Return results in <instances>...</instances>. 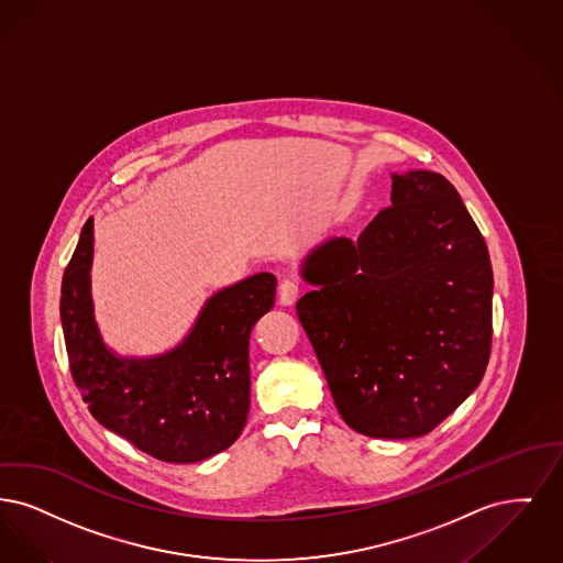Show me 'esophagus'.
Instances as JSON below:
<instances>
[{"label": "esophagus", "mask_w": 563, "mask_h": 563, "mask_svg": "<svg viewBox=\"0 0 563 563\" xmlns=\"http://www.w3.org/2000/svg\"><path fill=\"white\" fill-rule=\"evenodd\" d=\"M279 305L284 307H292L294 302L298 300L300 296V284L296 279H284L279 284Z\"/></svg>", "instance_id": "1"}]
</instances>
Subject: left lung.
<instances>
[{"mask_svg":"<svg viewBox=\"0 0 563 563\" xmlns=\"http://www.w3.org/2000/svg\"><path fill=\"white\" fill-rule=\"evenodd\" d=\"M391 206L357 242L302 261L296 313L344 422L367 438L433 431L484 378L492 344L488 245L438 172L391 174Z\"/></svg>","mask_w":563,"mask_h":563,"instance_id":"left-lung-1","label":"left lung"}]
</instances>
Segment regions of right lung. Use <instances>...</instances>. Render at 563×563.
Masks as SVG:
<instances>
[{"label":"right lung","mask_w":563,"mask_h":563,"mask_svg":"<svg viewBox=\"0 0 563 563\" xmlns=\"http://www.w3.org/2000/svg\"><path fill=\"white\" fill-rule=\"evenodd\" d=\"M86 220L63 275L60 321L75 385L98 422L164 463L206 461L242 435L250 410L247 344L275 302V275L256 273L210 296L183 343L155 357H120L95 321Z\"/></svg>","instance_id":"right-lung-1"}]
</instances>
